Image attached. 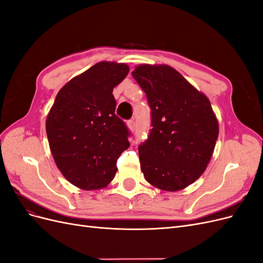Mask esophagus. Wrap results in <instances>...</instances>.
<instances>
[{"label":"esophagus","mask_w":263,"mask_h":263,"mask_svg":"<svg viewBox=\"0 0 263 263\" xmlns=\"http://www.w3.org/2000/svg\"><path fill=\"white\" fill-rule=\"evenodd\" d=\"M127 126H128V128L133 132L136 129V122H135L134 119H129V121L127 122Z\"/></svg>","instance_id":"obj_1"}]
</instances>
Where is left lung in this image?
<instances>
[{"instance_id": "8db88e82", "label": "left lung", "mask_w": 263, "mask_h": 263, "mask_svg": "<svg viewBox=\"0 0 263 263\" xmlns=\"http://www.w3.org/2000/svg\"><path fill=\"white\" fill-rule=\"evenodd\" d=\"M151 109L148 138L138 148L140 168L151 185L180 191L200 178L218 137L210 100L166 65H140L132 72Z\"/></svg>"}]
</instances>
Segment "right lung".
<instances>
[{
    "mask_svg": "<svg viewBox=\"0 0 263 263\" xmlns=\"http://www.w3.org/2000/svg\"><path fill=\"white\" fill-rule=\"evenodd\" d=\"M128 72L125 63H95L62 87L47 116L54 162L63 177L82 190L105 187L115 177L117 159L130 145V134L115 114L113 95Z\"/></svg>",
    "mask_w": 263,
    "mask_h": 263,
    "instance_id": "obj_1",
    "label": "right lung"
}]
</instances>
